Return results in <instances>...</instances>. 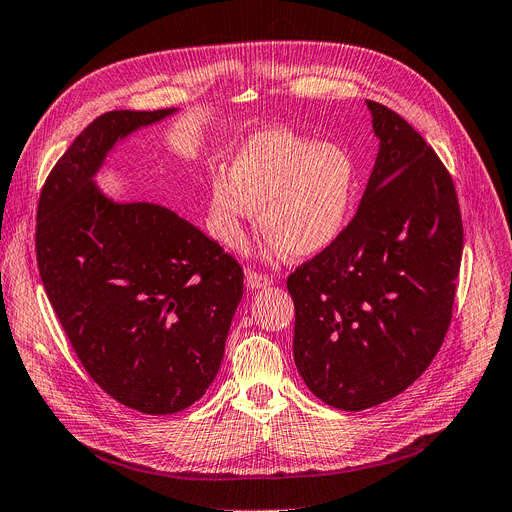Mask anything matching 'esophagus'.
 Here are the masks:
<instances>
[{
	"label": "esophagus",
	"instance_id": "34e87169",
	"mask_svg": "<svg viewBox=\"0 0 512 512\" xmlns=\"http://www.w3.org/2000/svg\"><path fill=\"white\" fill-rule=\"evenodd\" d=\"M271 283H273V277H269V275L256 273V271H248L246 273V285L250 289H260V287H266V285H271Z\"/></svg>",
	"mask_w": 512,
	"mask_h": 512
}]
</instances>
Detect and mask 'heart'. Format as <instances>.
<instances>
[{
	"label": "heart",
	"instance_id": "obj_1",
	"mask_svg": "<svg viewBox=\"0 0 512 512\" xmlns=\"http://www.w3.org/2000/svg\"><path fill=\"white\" fill-rule=\"evenodd\" d=\"M356 193V166L339 145L283 129L260 131L237 150L231 173L210 183V225L231 250L246 241V223L260 208L266 254L306 258L342 235Z\"/></svg>",
	"mask_w": 512,
	"mask_h": 512
}]
</instances>
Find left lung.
<instances>
[{
    "instance_id": "8db88e82",
    "label": "left lung",
    "mask_w": 512,
    "mask_h": 512,
    "mask_svg": "<svg viewBox=\"0 0 512 512\" xmlns=\"http://www.w3.org/2000/svg\"><path fill=\"white\" fill-rule=\"evenodd\" d=\"M379 154L352 221L287 277L294 360L310 392L342 410L402 394L440 352L462 258L454 181L431 145L367 102Z\"/></svg>"
}]
</instances>
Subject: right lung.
<instances>
[{"label": "right lung", "mask_w": 512, "mask_h": 512, "mask_svg": "<svg viewBox=\"0 0 512 512\" xmlns=\"http://www.w3.org/2000/svg\"><path fill=\"white\" fill-rule=\"evenodd\" d=\"M175 110L97 116L47 175L35 250L47 298L83 369L145 415L200 400L243 296L239 262L164 206L114 204L93 185L112 145Z\"/></svg>", "instance_id": "1"}]
</instances>
